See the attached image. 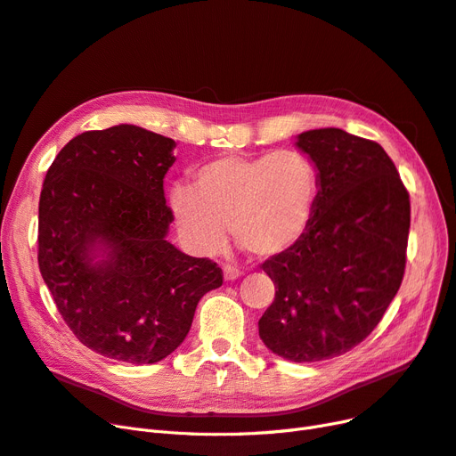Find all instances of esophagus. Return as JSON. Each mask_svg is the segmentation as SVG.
Masks as SVG:
<instances>
[{
	"label": "esophagus",
	"mask_w": 456,
	"mask_h": 456,
	"mask_svg": "<svg viewBox=\"0 0 456 456\" xmlns=\"http://www.w3.org/2000/svg\"><path fill=\"white\" fill-rule=\"evenodd\" d=\"M223 273H224V279H226V281H233V279L241 277V270L235 268V265H224Z\"/></svg>",
	"instance_id": "obj_1"
}]
</instances>
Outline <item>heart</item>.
I'll return each mask as SVG.
<instances>
[{
	"instance_id": "heart-1",
	"label": "heart",
	"mask_w": 456,
	"mask_h": 456,
	"mask_svg": "<svg viewBox=\"0 0 456 456\" xmlns=\"http://www.w3.org/2000/svg\"><path fill=\"white\" fill-rule=\"evenodd\" d=\"M319 192L317 167L302 152L228 154L198 167L194 186H171L169 206L181 238L198 253L221 250L230 224L238 243L272 258L304 240Z\"/></svg>"
}]
</instances>
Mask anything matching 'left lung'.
I'll return each mask as SVG.
<instances>
[{
    "mask_svg": "<svg viewBox=\"0 0 456 456\" xmlns=\"http://www.w3.org/2000/svg\"><path fill=\"white\" fill-rule=\"evenodd\" d=\"M319 171L321 192L300 243L260 268L275 297L258 321L272 353L317 362L351 351L396 296L410 235V192L375 141L339 128L297 135Z\"/></svg>",
    "mask_w": 456,
    "mask_h": 456,
    "instance_id": "obj_1",
    "label": "left lung"
}]
</instances>
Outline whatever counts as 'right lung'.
<instances>
[{"instance_id": "1", "label": "right lung", "mask_w": 456, "mask_h": 456, "mask_svg": "<svg viewBox=\"0 0 456 456\" xmlns=\"http://www.w3.org/2000/svg\"><path fill=\"white\" fill-rule=\"evenodd\" d=\"M175 141L132 124L85 132L58 152L39 198L37 262L75 338L107 358L154 364L192 326L201 296L223 285L209 258L166 235L164 177Z\"/></svg>"}]
</instances>
